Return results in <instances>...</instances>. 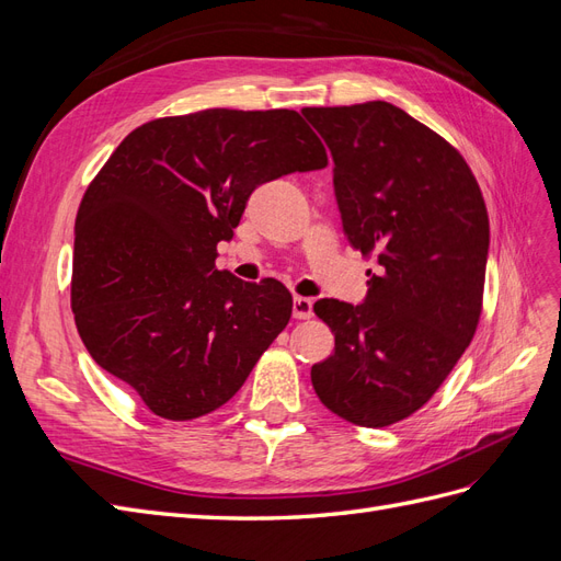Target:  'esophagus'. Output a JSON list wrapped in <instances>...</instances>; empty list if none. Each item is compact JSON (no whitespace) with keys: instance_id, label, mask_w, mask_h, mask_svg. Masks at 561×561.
Returning <instances> with one entry per match:
<instances>
[{"instance_id":"1","label":"esophagus","mask_w":561,"mask_h":561,"mask_svg":"<svg viewBox=\"0 0 561 561\" xmlns=\"http://www.w3.org/2000/svg\"><path fill=\"white\" fill-rule=\"evenodd\" d=\"M293 316L299 320H307L313 316V301L309 297H295L293 301Z\"/></svg>"}]
</instances>
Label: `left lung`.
<instances>
[{
	"label": "left lung",
	"instance_id": "obj_1",
	"mask_svg": "<svg viewBox=\"0 0 561 561\" xmlns=\"http://www.w3.org/2000/svg\"><path fill=\"white\" fill-rule=\"evenodd\" d=\"M301 114L332 151L348 243L377 260L363 304H313L334 353L311 367V381L336 416L383 428L433 398L478 328L486 206L463 157L396 105Z\"/></svg>",
	"mask_w": 561,
	"mask_h": 561
}]
</instances>
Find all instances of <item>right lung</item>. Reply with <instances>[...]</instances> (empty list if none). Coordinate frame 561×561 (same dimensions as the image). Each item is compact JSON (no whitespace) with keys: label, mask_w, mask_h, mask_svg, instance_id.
I'll return each instance as SVG.
<instances>
[{"label":"right lung","mask_w":561,"mask_h":561,"mask_svg":"<svg viewBox=\"0 0 561 561\" xmlns=\"http://www.w3.org/2000/svg\"><path fill=\"white\" fill-rule=\"evenodd\" d=\"M328 165L295 110H203L128 133L75 222L72 311L91 358L161 419L236 396L285 330L293 295L215 266L260 184Z\"/></svg>","instance_id":"add662e5"}]
</instances>
